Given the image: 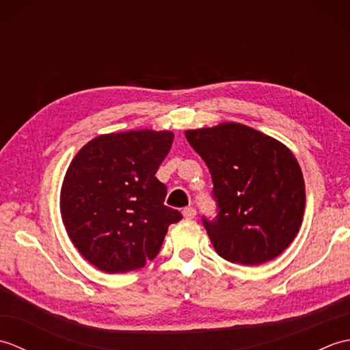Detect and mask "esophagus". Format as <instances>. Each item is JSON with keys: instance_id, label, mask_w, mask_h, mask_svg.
Segmentation results:
<instances>
[{"instance_id": "1", "label": "esophagus", "mask_w": 350, "mask_h": 350, "mask_svg": "<svg viewBox=\"0 0 350 350\" xmlns=\"http://www.w3.org/2000/svg\"><path fill=\"white\" fill-rule=\"evenodd\" d=\"M182 213H183V218L185 219L196 218V209H194V207H185V209L182 211Z\"/></svg>"}]
</instances>
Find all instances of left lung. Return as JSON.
I'll return each mask as SVG.
<instances>
[{"label": "left lung", "mask_w": 350, "mask_h": 350, "mask_svg": "<svg viewBox=\"0 0 350 350\" xmlns=\"http://www.w3.org/2000/svg\"><path fill=\"white\" fill-rule=\"evenodd\" d=\"M185 135L212 176L218 215L203 217V224L215 251L247 266L278 257L298 234L306 211V183L293 153L241 123Z\"/></svg>", "instance_id": "1"}]
</instances>
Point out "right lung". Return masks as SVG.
I'll return each instance as SVG.
<instances>
[{
  "label": "right lung",
  "mask_w": 350,
  "mask_h": 350,
  "mask_svg": "<svg viewBox=\"0 0 350 350\" xmlns=\"http://www.w3.org/2000/svg\"><path fill=\"white\" fill-rule=\"evenodd\" d=\"M174 133L126 131L93 138L66 171L60 211L72 243L93 266L124 273L150 262L182 213L156 179Z\"/></svg>",
  "instance_id": "add662e5"
}]
</instances>
